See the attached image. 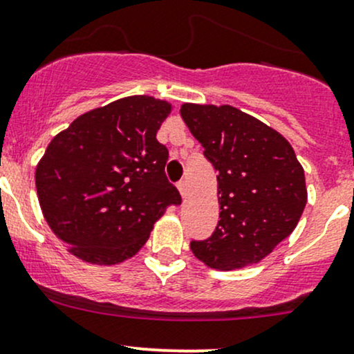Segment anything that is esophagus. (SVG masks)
Wrapping results in <instances>:
<instances>
[{
  "label": "esophagus",
  "instance_id": "obj_1",
  "mask_svg": "<svg viewBox=\"0 0 354 354\" xmlns=\"http://www.w3.org/2000/svg\"><path fill=\"white\" fill-rule=\"evenodd\" d=\"M177 187H178V192H180V196H182V197H185V196H187V184H185L184 180H180V182H178V184H177Z\"/></svg>",
  "mask_w": 354,
  "mask_h": 354
}]
</instances>
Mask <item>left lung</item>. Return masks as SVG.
Here are the masks:
<instances>
[{"label": "left lung", "mask_w": 354, "mask_h": 354, "mask_svg": "<svg viewBox=\"0 0 354 354\" xmlns=\"http://www.w3.org/2000/svg\"><path fill=\"white\" fill-rule=\"evenodd\" d=\"M182 120L218 172L219 221L191 250L207 267L258 263L297 226L307 203L294 148L257 118L233 106L184 104Z\"/></svg>", "instance_id": "obj_1"}]
</instances>
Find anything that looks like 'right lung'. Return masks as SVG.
Instances as JSON below:
<instances>
[{
	"label": "right lung",
	"mask_w": 354,
	"mask_h": 354,
	"mask_svg": "<svg viewBox=\"0 0 354 354\" xmlns=\"http://www.w3.org/2000/svg\"><path fill=\"white\" fill-rule=\"evenodd\" d=\"M170 104L130 96L79 116L45 150L35 172L40 207L81 260L116 265L138 252L182 197L165 176L157 140Z\"/></svg>",
	"instance_id": "right-lung-1"
}]
</instances>
